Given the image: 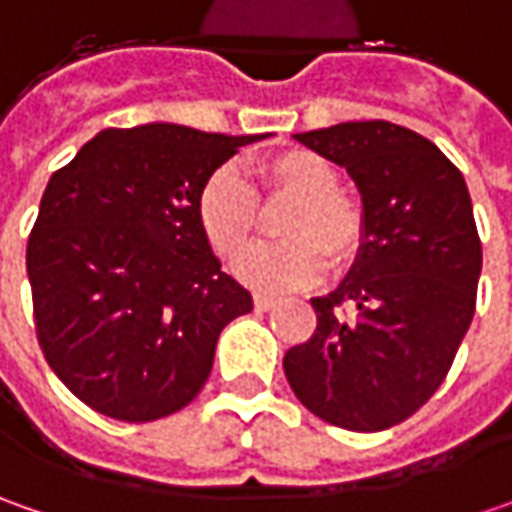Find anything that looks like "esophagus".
Wrapping results in <instances>:
<instances>
[{
  "mask_svg": "<svg viewBox=\"0 0 512 512\" xmlns=\"http://www.w3.org/2000/svg\"><path fill=\"white\" fill-rule=\"evenodd\" d=\"M253 305H256V310H273V307L279 305V299L276 296H267V293H256L253 296Z\"/></svg>",
  "mask_w": 512,
  "mask_h": 512,
  "instance_id": "34e87169",
  "label": "esophagus"
}]
</instances>
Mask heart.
Returning a JSON list of instances; mask_svg holds the SVG:
<instances>
[{"mask_svg": "<svg viewBox=\"0 0 512 512\" xmlns=\"http://www.w3.org/2000/svg\"><path fill=\"white\" fill-rule=\"evenodd\" d=\"M256 187H250L233 168H219L199 190V225L210 247L225 259L239 262L256 245L265 205L285 202L290 207L279 219L285 242L247 256L236 267L247 285L262 290H293L322 279L327 259L347 267L362 253L367 219L359 199L339 190V170L325 156L305 148L279 150L253 165Z\"/></svg>", "mask_w": 512, "mask_h": 512, "instance_id": "1", "label": "heart"}]
</instances>
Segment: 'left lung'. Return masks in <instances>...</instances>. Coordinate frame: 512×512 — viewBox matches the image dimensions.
Here are the masks:
<instances>
[{"instance_id": "obj_1", "label": "left lung", "mask_w": 512, "mask_h": 512, "mask_svg": "<svg viewBox=\"0 0 512 512\" xmlns=\"http://www.w3.org/2000/svg\"><path fill=\"white\" fill-rule=\"evenodd\" d=\"M296 139L350 173L367 236L342 285L310 299L316 330L287 350L285 376L319 419L387 430L439 390L473 322L482 242L470 193L442 150L393 122Z\"/></svg>"}]
</instances>
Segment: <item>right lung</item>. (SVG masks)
<instances>
[{
  "mask_svg": "<svg viewBox=\"0 0 512 512\" xmlns=\"http://www.w3.org/2000/svg\"><path fill=\"white\" fill-rule=\"evenodd\" d=\"M259 139L108 128L50 176L28 239L33 325L50 370L96 413L156 422L182 410L205 387L222 327L253 310L196 202Z\"/></svg>",
  "mask_w": 512,
  "mask_h": 512,
  "instance_id": "1",
  "label": "right lung"
}]
</instances>
